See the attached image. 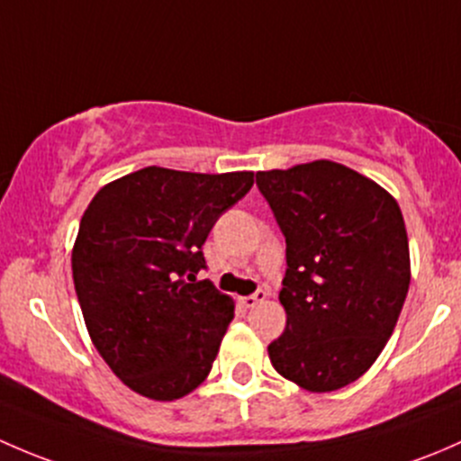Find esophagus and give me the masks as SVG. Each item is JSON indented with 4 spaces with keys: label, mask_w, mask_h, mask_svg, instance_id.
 <instances>
[{
    "label": "esophagus",
    "mask_w": 461,
    "mask_h": 461,
    "mask_svg": "<svg viewBox=\"0 0 461 461\" xmlns=\"http://www.w3.org/2000/svg\"><path fill=\"white\" fill-rule=\"evenodd\" d=\"M266 300V293L264 291H258L255 295H249V297H240V303L246 308H255L258 303H262Z\"/></svg>",
    "instance_id": "1"
}]
</instances>
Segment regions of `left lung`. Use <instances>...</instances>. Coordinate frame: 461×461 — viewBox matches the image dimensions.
I'll use <instances>...</instances> for the list:
<instances>
[{
	"instance_id": "8db88e82",
	"label": "left lung",
	"mask_w": 461,
	"mask_h": 461,
	"mask_svg": "<svg viewBox=\"0 0 461 461\" xmlns=\"http://www.w3.org/2000/svg\"><path fill=\"white\" fill-rule=\"evenodd\" d=\"M258 186L286 237V329L268 346L270 364L303 391L348 386L379 357L406 300L411 253L400 203L329 159L259 170Z\"/></svg>"
}]
</instances>
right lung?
I'll return each instance as SVG.
<instances>
[{
  "mask_svg": "<svg viewBox=\"0 0 461 461\" xmlns=\"http://www.w3.org/2000/svg\"><path fill=\"white\" fill-rule=\"evenodd\" d=\"M253 175L146 166L99 188L84 211L75 293L95 348L137 395L175 402L211 373L235 302L195 275L212 224Z\"/></svg>",
  "mask_w": 461,
  "mask_h": 461,
  "instance_id": "add662e5",
  "label": "right lung"
}]
</instances>
